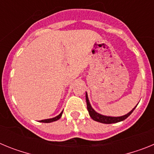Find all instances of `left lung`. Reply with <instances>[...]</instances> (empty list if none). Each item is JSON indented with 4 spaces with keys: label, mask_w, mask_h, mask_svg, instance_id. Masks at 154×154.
Segmentation results:
<instances>
[{
    "label": "left lung",
    "mask_w": 154,
    "mask_h": 154,
    "mask_svg": "<svg viewBox=\"0 0 154 154\" xmlns=\"http://www.w3.org/2000/svg\"><path fill=\"white\" fill-rule=\"evenodd\" d=\"M85 99H86V103H87V109L89 111V116L90 117L92 118L93 120L97 121V122H99V123H106V124H110V123H118V122H121V121L124 120L126 118L133 112V110L135 109V108L137 107L136 106L133 109L130 111V112H128L127 114L124 116H118V117H112V116H103L101 115V114L98 113L96 112L93 109L91 106L90 103H89V98H88V95H87V92L85 93Z\"/></svg>",
    "instance_id": "obj_1"
}]
</instances>
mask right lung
<instances>
[{
	"label": "right lung",
	"mask_w": 154,
	"mask_h": 154,
	"mask_svg": "<svg viewBox=\"0 0 154 154\" xmlns=\"http://www.w3.org/2000/svg\"><path fill=\"white\" fill-rule=\"evenodd\" d=\"M62 112H63V111H62V112H61L59 115L57 116H55V117L51 118V119H43V120H40L39 122H41V123H51V122H55V121H56V120H58V119H60L61 116H62Z\"/></svg>",
	"instance_id": "right-lung-1"
}]
</instances>
